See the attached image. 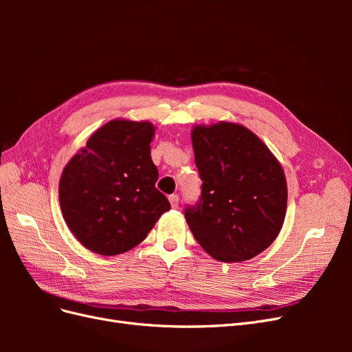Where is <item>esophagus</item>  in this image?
<instances>
[{
  "label": "esophagus",
  "instance_id": "obj_1",
  "mask_svg": "<svg viewBox=\"0 0 352 352\" xmlns=\"http://www.w3.org/2000/svg\"><path fill=\"white\" fill-rule=\"evenodd\" d=\"M168 201H170V206H172L173 208H177V207H179V195H176V194L170 195V197H168Z\"/></svg>",
  "mask_w": 352,
  "mask_h": 352
}]
</instances>
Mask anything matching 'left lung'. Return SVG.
Segmentation results:
<instances>
[{
  "label": "left lung",
  "mask_w": 352,
  "mask_h": 352,
  "mask_svg": "<svg viewBox=\"0 0 352 352\" xmlns=\"http://www.w3.org/2000/svg\"><path fill=\"white\" fill-rule=\"evenodd\" d=\"M201 197L185 208L197 242L223 263L250 260L269 248L283 226V168L260 138L230 122L192 129Z\"/></svg>",
  "instance_id": "obj_1"
}]
</instances>
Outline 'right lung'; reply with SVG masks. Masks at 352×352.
Here are the masks:
<instances>
[{"label": "right lung", "mask_w": 352, "mask_h": 352, "mask_svg": "<svg viewBox=\"0 0 352 352\" xmlns=\"http://www.w3.org/2000/svg\"><path fill=\"white\" fill-rule=\"evenodd\" d=\"M154 126L116 119L101 126L63 170L58 198L66 225L85 248L117 255L141 243L170 202L155 188Z\"/></svg>", "instance_id": "right-lung-1"}]
</instances>
